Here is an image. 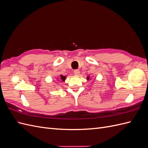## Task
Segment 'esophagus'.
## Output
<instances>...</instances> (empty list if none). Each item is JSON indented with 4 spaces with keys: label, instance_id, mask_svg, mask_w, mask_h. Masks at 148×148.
I'll return each instance as SVG.
<instances>
[{
    "label": "esophagus",
    "instance_id": "1",
    "mask_svg": "<svg viewBox=\"0 0 148 148\" xmlns=\"http://www.w3.org/2000/svg\"><path fill=\"white\" fill-rule=\"evenodd\" d=\"M73 72H74V74H75V75H78L79 74V73H80V71H79L78 69H76V70H75L73 71Z\"/></svg>",
    "mask_w": 148,
    "mask_h": 148
}]
</instances>
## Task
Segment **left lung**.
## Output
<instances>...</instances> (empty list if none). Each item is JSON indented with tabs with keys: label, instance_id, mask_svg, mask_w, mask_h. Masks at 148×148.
<instances>
[{
	"label": "left lung",
	"instance_id": "8db88e82",
	"mask_svg": "<svg viewBox=\"0 0 148 148\" xmlns=\"http://www.w3.org/2000/svg\"><path fill=\"white\" fill-rule=\"evenodd\" d=\"M88 79H89V77H88Z\"/></svg>",
	"mask_w": 148,
	"mask_h": 148
}]
</instances>
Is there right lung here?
Wrapping results in <instances>:
<instances>
[{
    "label": "right lung",
    "instance_id": "1",
    "mask_svg": "<svg viewBox=\"0 0 148 148\" xmlns=\"http://www.w3.org/2000/svg\"><path fill=\"white\" fill-rule=\"evenodd\" d=\"M60 77H61V79H62V81H65V78H66L65 77H64V76L60 75Z\"/></svg>",
    "mask_w": 148,
    "mask_h": 148
}]
</instances>
